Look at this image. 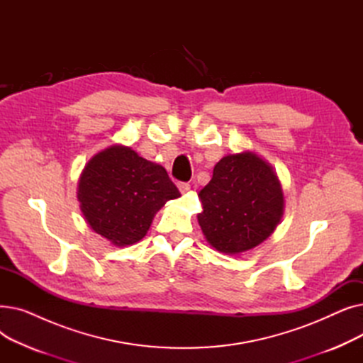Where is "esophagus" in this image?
<instances>
[{"instance_id": "34e87169", "label": "esophagus", "mask_w": 363, "mask_h": 363, "mask_svg": "<svg viewBox=\"0 0 363 363\" xmlns=\"http://www.w3.org/2000/svg\"><path fill=\"white\" fill-rule=\"evenodd\" d=\"M178 188H179V191H181L182 194H185V193L189 191V189H191V185H189L188 182H179V184H178Z\"/></svg>"}]
</instances>
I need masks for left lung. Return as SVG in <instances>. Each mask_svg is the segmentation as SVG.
I'll use <instances>...</instances> for the list:
<instances>
[{
	"instance_id": "8db88e82",
	"label": "left lung",
	"mask_w": 363,
	"mask_h": 363,
	"mask_svg": "<svg viewBox=\"0 0 363 363\" xmlns=\"http://www.w3.org/2000/svg\"><path fill=\"white\" fill-rule=\"evenodd\" d=\"M199 199V223L216 250L238 255L253 249L277 228L284 196L272 167L253 152L220 159Z\"/></svg>"
}]
</instances>
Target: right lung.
<instances>
[{
    "mask_svg": "<svg viewBox=\"0 0 363 363\" xmlns=\"http://www.w3.org/2000/svg\"><path fill=\"white\" fill-rule=\"evenodd\" d=\"M178 197L164 167L123 145L94 156L79 179L78 199L86 222L119 247L140 241L159 208Z\"/></svg>",
    "mask_w": 363,
    "mask_h": 363,
    "instance_id": "1",
    "label": "right lung"
}]
</instances>
